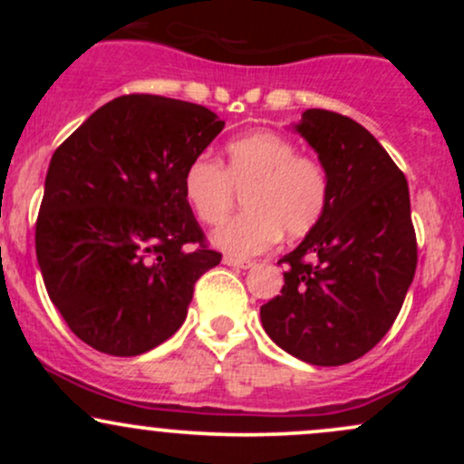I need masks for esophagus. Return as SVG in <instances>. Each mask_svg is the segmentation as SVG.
<instances>
[{
	"label": "esophagus",
	"mask_w": 464,
	"mask_h": 464,
	"mask_svg": "<svg viewBox=\"0 0 464 464\" xmlns=\"http://www.w3.org/2000/svg\"><path fill=\"white\" fill-rule=\"evenodd\" d=\"M227 266H233V268H250L253 262L250 259H239V257H233V255H225V259H222Z\"/></svg>",
	"instance_id": "obj_1"
}]
</instances>
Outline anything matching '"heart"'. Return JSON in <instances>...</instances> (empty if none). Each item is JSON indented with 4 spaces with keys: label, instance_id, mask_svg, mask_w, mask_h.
Segmentation results:
<instances>
[{
    "label": "heart",
    "instance_id": "obj_1",
    "mask_svg": "<svg viewBox=\"0 0 464 464\" xmlns=\"http://www.w3.org/2000/svg\"><path fill=\"white\" fill-rule=\"evenodd\" d=\"M244 191L242 216L211 233V242L228 255L250 257L268 250L281 231L301 237L321 222L329 202V174L318 159L296 152L276 132L257 130L228 141L225 163L200 154L183 172V196L205 225L231 214Z\"/></svg>",
    "mask_w": 464,
    "mask_h": 464
}]
</instances>
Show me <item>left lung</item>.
<instances>
[{
    "label": "left lung",
    "instance_id": "1",
    "mask_svg": "<svg viewBox=\"0 0 464 464\" xmlns=\"http://www.w3.org/2000/svg\"><path fill=\"white\" fill-rule=\"evenodd\" d=\"M329 174L316 227L279 264L281 295L262 305L266 334L307 364L362 358L395 323L417 270L408 180L347 115L307 109L295 126Z\"/></svg>",
    "mask_w": 464,
    "mask_h": 464
}]
</instances>
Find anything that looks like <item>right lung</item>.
Here are the masks:
<instances>
[{"label": "right lung", "mask_w": 464, "mask_h": 464, "mask_svg": "<svg viewBox=\"0 0 464 464\" xmlns=\"http://www.w3.org/2000/svg\"><path fill=\"white\" fill-rule=\"evenodd\" d=\"M225 129L200 104L130 93L111 100L52 154L36 218V259L67 327L130 358L188 316L211 250L183 196L191 159Z\"/></svg>", "instance_id": "right-lung-1"}]
</instances>
